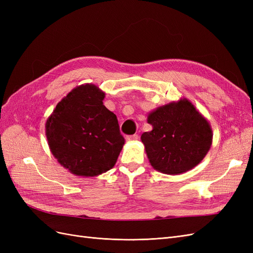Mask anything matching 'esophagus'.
I'll list each match as a JSON object with an SVG mask.
<instances>
[{
	"label": "esophagus",
	"instance_id": "esophagus-1",
	"mask_svg": "<svg viewBox=\"0 0 253 253\" xmlns=\"http://www.w3.org/2000/svg\"><path fill=\"white\" fill-rule=\"evenodd\" d=\"M138 138H139V137H138V135H137V134L126 136V140L127 141H135V140H137Z\"/></svg>",
	"mask_w": 253,
	"mask_h": 253
}]
</instances>
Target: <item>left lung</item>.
<instances>
[{"label": "left lung", "instance_id": "obj_1", "mask_svg": "<svg viewBox=\"0 0 253 253\" xmlns=\"http://www.w3.org/2000/svg\"><path fill=\"white\" fill-rule=\"evenodd\" d=\"M150 132L141 135L151 166L158 172L177 175L193 169L209 152V122L188 99L171 102L148 115Z\"/></svg>", "mask_w": 253, "mask_h": 253}]
</instances>
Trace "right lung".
<instances>
[{
	"label": "right lung",
	"instance_id": "add662e5",
	"mask_svg": "<svg viewBox=\"0 0 253 253\" xmlns=\"http://www.w3.org/2000/svg\"><path fill=\"white\" fill-rule=\"evenodd\" d=\"M104 95L94 84L75 87L45 125L50 152L72 174L90 177L111 170L124 148L116 115L103 105Z\"/></svg>",
	"mask_w": 253,
	"mask_h": 253
}]
</instances>
